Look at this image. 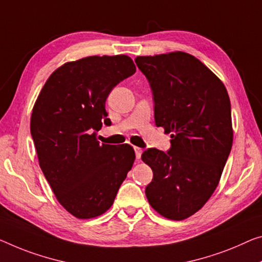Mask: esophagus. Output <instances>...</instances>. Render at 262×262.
I'll use <instances>...</instances> for the list:
<instances>
[{"label":"esophagus","mask_w":262,"mask_h":262,"mask_svg":"<svg viewBox=\"0 0 262 262\" xmlns=\"http://www.w3.org/2000/svg\"><path fill=\"white\" fill-rule=\"evenodd\" d=\"M135 154H136V158L140 159V157H142V154H143V148L135 146Z\"/></svg>","instance_id":"34e87169"}]
</instances>
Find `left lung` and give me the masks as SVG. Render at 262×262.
Segmentation results:
<instances>
[{
	"label": "left lung",
	"mask_w": 262,
	"mask_h": 262,
	"mask_svg": "<svg viewBox=\"0 0 262 262\" xmlns=\"http://www.w3.org/2000/svg\"><path fill=\"white\" fill-rule=\"evenodd\" d=\"M135 61L150 83L156 125L172 138L167 152L154 147L143 152V162L154 172L145 194L160 215L184 220L211 198L231 152L227 90L186 52L138 56Z\"/></svg>",
	"instance_id": "8db88e82"
}]
</instances>
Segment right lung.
Returning <instances> with one entry per match:
<instances>
[{
  "instance_id": "right-lung-1",
  "label": "right lung",
  "mask_w": 262,
  "mask_h": 262,
  "mask_svg": "<svg viewBox=\"0 0 262 262\" xmlns=\"http://www.w3.org/2000/svg\"><path fill=\"white\" fill-rule=\"evenodd\" d=\"M136 72L126 55L90 56L56 69L33 108L30 131L38 163L59 204L78 219L96 218L112 206L135 162L128 144L100 145L110 125L111 90Z\"/></svg>"
}]
</instances>
